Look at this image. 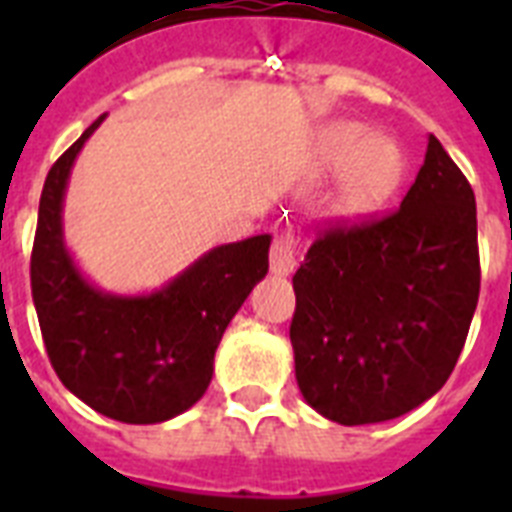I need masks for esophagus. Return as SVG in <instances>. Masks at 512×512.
<instances>
[{
  "label": "esophagus",
  "instance_id": "34e87169",
  "mask_svg": "<svg viewBox=\"0 0 512 512\" xmlns=\"http://www.w3.org/2000/svg\"><path fill=\"white\" fill-rule=\"evenodd\" d=\"M297 268V236L292 228L276 233L271 244V273L273 276H289Z\"/></svg>",
  "mask_w": 512,
  "mask_h": 512
}]
</instances>
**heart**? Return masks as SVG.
Listing matches in <instances>:
<instances>
[{
    "mask_svg": "<svg viewBox=\"0 0 512 512\" xmlns=\"http://www.w3.org/2000/svg\"><path fill=\"white\" fill-rule=\"evenodd\" d=\"M319 167L342 170L337 215L364 217L382 207L404 180L406 159L398 143L374 138L364 124H337L321 138Z\"/></svg>",
    "mask_w": 512,
    "mask_h": 512,
    "instance_id": "1",
    "label": "heart"
}]
</instances>
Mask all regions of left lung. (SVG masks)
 <instances>
[{
  "mask_svg": "<svg viewBox=\"0 0 512 512\" xmlns=\"http://www.w3.org/2000/svg\"><path fill=\"white\" fill-rule=\"evenodd\" d=\"M300 393L327 420L369 425L444 388L478 305L476 196L433 135L396 212L329 225L292 276Z\"/></svg>",
  "mask_w": 512,
  "mask_h": 512,
  "instance_id": "8db88e82",
  "label": "left lung"
}]
</instances>
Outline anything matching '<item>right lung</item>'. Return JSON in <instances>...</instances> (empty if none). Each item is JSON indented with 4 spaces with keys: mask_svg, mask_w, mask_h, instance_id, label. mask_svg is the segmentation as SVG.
Returning <instances> with one entry per match:
<instances>
[{
    "mask_svg": "<svg viewBox=\"0 0 512 512\" xmlns=\"http://www.w3.org/2000/svg\"><path fill=\"white\" fill-rule=\"evenodd\" d=\"M103 119L47 172L31 249V295L60 382L111 420L154 425L204 396L225 327L268 273L271 236L209 249L151 295H106L92 287L63 244L60 215L76 154Z\"/></svg>",
    "mask_w": 512,
    "mask_h": 512,
    "instance_id": "right-lung-1",
    "label": "right lung"
}]
</instances>
